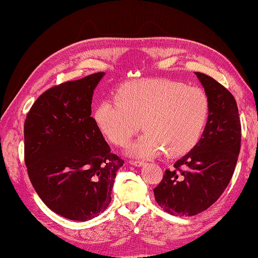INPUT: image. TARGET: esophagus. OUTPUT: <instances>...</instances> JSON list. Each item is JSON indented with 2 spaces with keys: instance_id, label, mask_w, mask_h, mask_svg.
<instances>
[{
  "instance_id": "obj_1",
  "label": "esophagus",
  "mask_w": 258,
  "mask_h": 258,
  "mask_svg": "<svg viewBox=\"0 0 258 258\" xmlns=\"http://www.w3.org/2000/svg\"><path fill=\"white\" fill-rule=\"evenodd\" d=\"M129 163H130V165H132V166H136V167L143 166V162L142 161H138V160H130Z\"/></svg>"
}]
</instances>
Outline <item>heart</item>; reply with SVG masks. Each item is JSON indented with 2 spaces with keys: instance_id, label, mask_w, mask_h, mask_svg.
<instances>
[{
  "instance_id": "obj_1",
  "label": "heart",
  "mask_w": 258,
  "mask_h": 258,
  "mask_svg": "<svg viewBox=\"0 0 258 258\" xmlns=\"http://www.w3.org/2000/svg\"><path fill=\"white\" fill-rule=\"evenodd\" d=\"M114 100L97 105L93 121L118 146L128 143L140 121L145 132L129 146L134 157H154L165 151L167 157L175 158L190 152L204 134L211 108L205 89L165 79L121 83Z\"/></svg>"
}]
</instances>
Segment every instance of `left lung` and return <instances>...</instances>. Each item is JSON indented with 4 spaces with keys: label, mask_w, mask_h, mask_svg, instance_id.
<instances>
[{
    "label": "left lung",
    "mask_w": 258,
    "mask_h": 258,
    "mask_svg": "<svg viewBox=\"0 0 258 258\" xmlns=\"http://www.w3.org/2000/svg\"><path fill=\"white\" fill-rule=\"evenodd\" d=\"M210 98V116L197 145L166 170L154 188L157 204L172 215L192 216L220 198L236 168L241 123L236 100L224 86L195 72Z\"/></svg>",
    "instance_id": "1"
}]
</instances>
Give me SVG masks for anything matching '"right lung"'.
<instances>
[{
    "label": "right lung",
    "mask_w": 258,
    "mask_h": 258,
    "mask_svg": "<svg viewBox=\"0 0 258 258\" xmlns=\"http://www.w3.org/2000/svg\"><path fill=\"white\" fill-rule=\"evenodd\" d=\"M105 73L45 91L25 121V162L38 197L54 213L86 222L108 207L123 160L111 153L91 117L93 90Z\"/></svg>",
    "instance_id": "add662e5"
}]
</instances>
